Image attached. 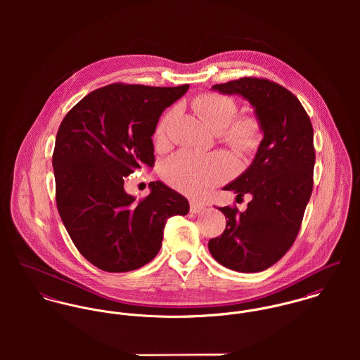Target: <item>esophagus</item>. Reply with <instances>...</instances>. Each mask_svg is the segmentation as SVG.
<instances>
[{"label":"esophagus","mask_w":360,"mask_h":360,"mask_svg":"<svg viewBox=\"0 0 360 360\" xmlns=\"http://www.w3.org/2000/svg\"><path fill=\"white\" fill-rule=\"evenodd\" d=\"M204 209H205V206L202 205V204H198V202H194V201L190 202V212L191 213H200Z\"/></svg>","instance_id":"1"}]
</instances>
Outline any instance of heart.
<instances>
[{
  "label": "heart",
  "instance_id": "heart-1",
  "mask_svg": "<svg viewBox=\"0 0 360 360\" xmlns=\"http://www.w3.org/2000/svg\"><path fill=\"white\" fill-rule=\"evenodd\" d=\"M194 110L221 140L241 154L255 153L262 143V123L255 115H237L238 103L219 93H204L194 98ZM177 109H169L155 129V141L162 144L167 139L169 127ZM234 162L224 154L198 155L180 151L170 156L162 167L165 180L183 194L201 198L216 186L227 180L234 172Z\"/></svg>",
  "mask_w": 360,
  "mask_h": 360
}]
</instances>
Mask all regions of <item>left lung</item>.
I'll list each match as a JSON object with an SVG mask.
<instances>
[{"label":"left lung","instance_id":"obj_1","mask_svg":"<svg viewBox=\"0 0 360 360\" xmlns=\"http://www.w3.org/2000/svg\"><path fill=\"white\" fill-rule=\"evenodd\" d=\"M214 90L240 94L255 108L263 140L252 165L224 187L237 197L252 195L248 207H219L224 231L207 248L220 264L243 273L273 266L292 247L313 190V127L300 100L285 87L262 77H241Z\"/></svg>","mask_w":360,"mask_h":360}]
</instances>
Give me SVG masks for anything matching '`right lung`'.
I'll use <instances>...</instances> for the list:
<instances>
[{"label":"right lung","mask_w":360,"mask_h":360,"mask_svg":"<svg viewBox=\"0 0 360 360\" xmlns=\"http://www.w3.org/2000/svg\"><path fill=\"white\" fill-rule=\"evenodd\" d=\"M188 90L113 83L97 89L63 117L52 166L59 216L79 252L103 271L136 270L162 247L169 217L188 201L160 181L136 200L124 177L155 163L153 134L169 105Z\"/></svg>","instance_id":"add662e5"}]
</instances>
